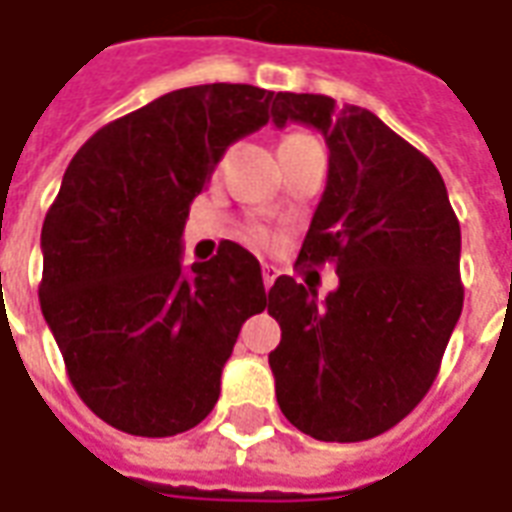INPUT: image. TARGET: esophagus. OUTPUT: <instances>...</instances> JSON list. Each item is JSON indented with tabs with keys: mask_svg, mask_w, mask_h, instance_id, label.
I'll use <instances>...</instances> for the list:
<instances>
[{
	"mask_svg": "<svg viewBox=\"0 0 512 512\" xmlns=\"http://www.w3.org/2000/svg\"><path fill=\"white\" fill-rule=\"evenodd\" d=\"M276 276H279V270L273 265H265L262 267V282H265V290H270L273 287V282H276Z\"/></svg>",
	"mask_w": 512,
	"mask_h": 512,
	"instance_id": "obj_1",
	"label": "esophagus"
}]
</instances>
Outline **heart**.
<instances>
[{
    "label": "heart",
    "mask_w": 512,
    "mask_h": 512,
    "mask_svg": "<svg viewBox=\"0 0 512 512\" xmlns=\"http://www.w3.org/2000/svg\"><path fill=\"white\" fill-rule=\"evenodd\" d=\"M307 145H316V139L313 136H307V133H287L285 139H282V145H279V153L282 150H296V148H307ZM247 242L256 247H270L273 245V236H270V230L267 227H247Z\"/></svg>",
    "instance_id": "heart-1"
}]
</instances>
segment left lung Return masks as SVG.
<instances>
[{
  "instance_id": "8db88e82",
  "label": "left lung",
  "mask_w": 512,
  "mask_h": 512,
  "mask_svg": "<svg viewBox=\"0 0 512 512\" xmlns=\"http://www.w3.org/2000/svg\"><path fill=\"white\" fill-rule=\"evenodd\" d=\"M273 122L325 136L327 187L299 262L339 273L325 302L293 276L267 293L282 327L276 402L319 442H364L402 422L439 373L464 305L459 219L436 165L376 113L276 93Z\"/></svg>"
}]
</instances>
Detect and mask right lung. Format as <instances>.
I'll list each match as a JSON object with an SVG mask.
<instances>
[{"instance_id": "right-lung-1", "label": "right lung", "mask_w": 512, "mask_h": 512, "mask_svg": "<svg viewBox=\"0 0 512 512\" xmlns=\"http://www.w3.org/2000/svg\"><path fill=\"white\" fill-rule=\"evenodd\" d=\"M273 90L196 85L99 128L42 225L39 302L70 384L130 436H176L219 399L239 330L267 305L236 242L182 267V230L225 150L267 125Z\"/></svg>"}]
</instances>
